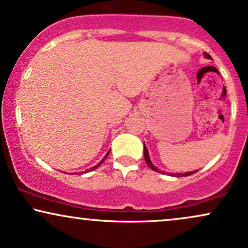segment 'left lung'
Masks as SVG:
<instances>
[{"mask_svg":"<svg viewBox=\"0 0 248 248\" xmlns=\"http://www.w3.org/2000/svg\"><path fill=\"white\" fill-rule=\"evenodd\" d=\"M206 55V57H210V55H208V54H204ZM143 156H145V161H146V163H147V166L151 168V169H153L154 171H158V172H161L160 170L157 169V168H155L154 166H153L152 164V162H151V160H149V155H148V151H147V148H146V146H143ZM198 171V170H197ZM197 171H191V172H186V173H178V175H176V176H178V177H183V176H189V175H193V173H195L197 172Z\"/></svg>","mask_w":248,"mask_h":248,"instance_id":"1","label":"left lung"}]
</instances>
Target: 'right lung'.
Instances as JSON below:
<instances>
[{
  "label": "right lung",
  "instance_id": "obj_1",
  "mask_svg": "<svg viewBox=\"0 0 248 248\" xmlns=\"http://www.w3.org/2000/svg\"><path fill=\"white\" fill-rule=\"evenodd\" d=\"M109 152H110V151H109ZM109 152H108V153H107V154H106V156H105V157H103V158H102V161H101V162H100V163H99V164H96V166H95V167H93V168H91V169H90V170H86V172H87V171H92V170H94V169H96V168H99V167H100V166H101V164H102V163H103V161H105V160H106V158H107V156H108V155H109Z\"/></svg>",
  "mask_w": 248,
  "mask_h": 248
}]
</instances>
